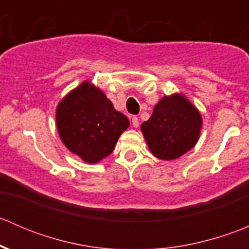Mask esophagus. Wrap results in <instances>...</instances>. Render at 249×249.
<instances>
[{
    "mask_svg": "<svg viewBox=\"0 0 249 249\" xmlns=\"http://www.w3.org/2000/svg\"><path fill=\"white\" fill-rule=\"evenodd\" d=\"M131 124H132V126H134V127H139V125H140L139 118H137V117H132Z\"/></svg>",
    "mask_w": 249,
    "mask_h": 249,
    "instance_id": "esophagus-1",
    "label": "esophagus"
}]
</instances>
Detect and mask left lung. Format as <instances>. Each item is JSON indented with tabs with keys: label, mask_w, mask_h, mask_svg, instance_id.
Instances as JSON below:
<instances>
[{
	"label": "left lung",
	"mask_w": 249,
	"mask_h": 249,
	"mask_svg": "<svg viewBox=\"0 0 249 249\" xmlns=\"http://www.w3.org/2000/svg\"><path fill=\"white\" fill-rule=\"evenodd\" d=\"M202 118L199 109L182 94L159 100L141 131L154 157L175 160L194 148L199 141Z\"/></svg>",
	"instance_id": "8db88e82"
}]
</instances>
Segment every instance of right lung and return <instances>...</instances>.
<instances>
[{"mask_svg": "<svg viewBox=\"0 0 249 249\" xmlns=\"http://www.w3.org/2000/svg\"><path fill=\"white\" fill-rule=\"evenodd\" d=\"M55 118L62 143L88 164H97L108 157L130 125L104 91L89 80L59 102Z\"/></svg>", "mask_w": 249, "mask_h": 249, "instance_id": "obj_1", "label": "right lung"}]
</instances>
